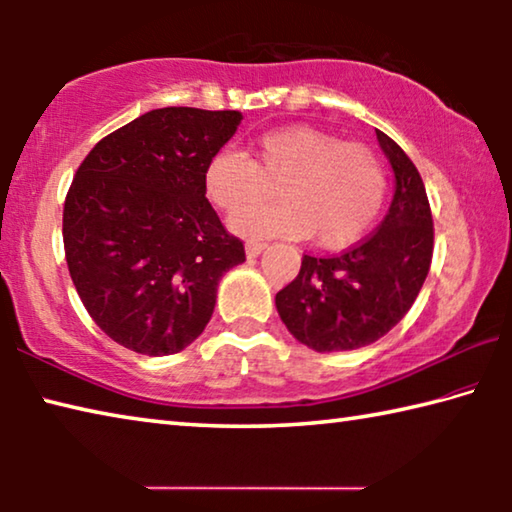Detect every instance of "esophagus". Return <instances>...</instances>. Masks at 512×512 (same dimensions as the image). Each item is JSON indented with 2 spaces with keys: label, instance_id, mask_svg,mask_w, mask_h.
Masks as SVG:
<instances>
[{
  "label": "esophagus",
  "instance_id": "esophagus-1",
  "mask_svg": "<svg viewBox=\"0 0 512 512\" xmlns=\"http://www.w3.org/2000/svg\"><path fill=\"white\" fill-rule=\"evenodd\" d=\"M266 246H268L266 241H248V244H246V255H248V257L262 255V250H264Z\"/></svg>",
  "mask_w": 512,
  "mask_h": 512
}]
</instances>
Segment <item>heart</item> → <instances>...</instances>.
Returning a JSON list of instances; mask_svg holds the SVG:
<instances>
[{
  "label": "heart",
  "mask_w": 512,
  "mask_h": 512,
  "mask_svg": "<svg viewBox=\"0 0 512 512\" xmlns=\"http://www.w3.org/2000/svg\"><path fill=\"white\" fill-rule=\"evenodd\" d=\"M280 179L281 201L251 211L265 193V180ZM205 194L244 237L316 235L323 248L359 241L384 205L388 173L379 155L363 144L314 126L293 124L259 135L255 162L237 151L214 153L203 171Z\"/></svg>",
  "instance_id": "b5f03b06"
}]
</instances>
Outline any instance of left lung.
<instances>
[{
    "instance_id": "1",
    "label": "left lung",
    "mask_w": 512,
    "mask_h": 512,
    "mask_svg": "<svg viewBox=\"0 0 512 512\" xmlns=\"http://www.w3.org/2000/svg\"><path fill=\"white\" fill-rule=\"evenodd\" d=\"M381 151L395 173V194L379 228L332 257H302L296 280L277 291L282 323L316 352L357 350L400 323L427 280L433 219L418 169L386 133Z\"/></svg>"
}]
</instances>
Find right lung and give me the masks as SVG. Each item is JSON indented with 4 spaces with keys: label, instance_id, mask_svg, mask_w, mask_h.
Listing matches in <instances>:
<instances>
[{
    "label": "right lung",
    "instance_id": "right-lung-1",
    "mask_svg": "<svg viewBox=\"0 0 512 512\" xmlns=\"http://www.w3.org/2000/svg\"><path fill=\"white\" fill-rule=\"evenodd\" d=\"M237 110L160 108L103 137L63 210L69 275L94 323L137 354L164 357L203 334L244 244L205 198L207 160Z\"/></svg>",
    "mask_w": 512,
    "mask_h": 512
}]
</instances>
